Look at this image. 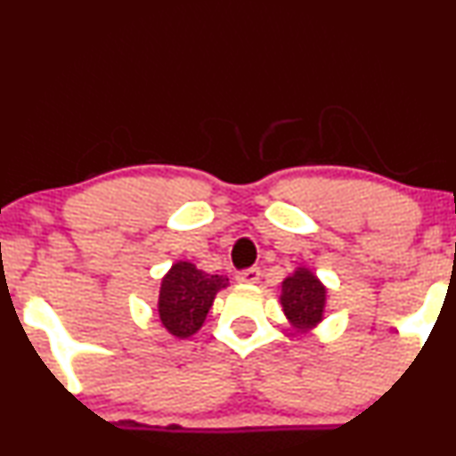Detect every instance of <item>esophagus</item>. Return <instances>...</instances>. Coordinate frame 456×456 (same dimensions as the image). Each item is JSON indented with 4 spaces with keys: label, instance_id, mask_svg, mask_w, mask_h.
Here are the masks:
<instances>
[{
    "label": "esophagus",
    "instance_id": "obj_1",
    "mask_svg": "<svg viewBox=\"0 0 456 456\" xmlns=\"http://www.w3.org/2000/svg\"><path fill=\"white\" fill-rule=\"evenodd\" d=\"M261 278V270L259 267H250V270H242L235 273V281L242 284H256Z\"/></svg>",
    "mask_w": 456,
    "mask_h": 456
}]
</instances>
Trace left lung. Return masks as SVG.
<instances>
[{
    "label": "left lung",
    "instance_id": "obj_1",
    "mask_svg": "<svg viewBox=\"0 0 456 456\" xmlns=\"http://www.w3.org/2000/svg\"><path fill=\"white\" fill-rule=\"evenodd\" d=\"M281 305L290 327L297 333H308L325 318V284L308 267H297L282 281Z\"/></svg>",
    "mask_w": 456,
    "mask_h": 456
}]
</instances>
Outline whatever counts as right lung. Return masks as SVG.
Returning <instances> with one entry per match:
<instances>
[{"label": "right lung", "instance_id": "obj_1", "mask_svg": "<svg viewBox=\"0 0 456 456\" xmlns=\"http://www.w3.org/2000/svg\"><path fill=\"white\" fill-rule=\"evenodd\" d=\"M229 278L197 270L191 261H175L159 290V316L174 338L186 339L204 325L214 297Z\"/></svg>", "mask_w": 456, "mask_h": 456}]
</instances>
